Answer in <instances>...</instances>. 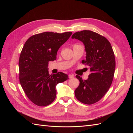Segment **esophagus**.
Returning <instances> with one entry per match:
<instances>
[{
	"label": "esophagus",
	"instance_id": "esophagus-1",
	"mask_svg": "<svg viewBox=\"0 0 133 133\" xmlns=\"http://www.w3.org/2000/svg\"><path fill=\"white\" fill-rule=\"evenodd\" d=\"M69 77L70 79H73L74 78V74H69Z\"/></svg>",
	"mask_w": 133,
	"mask_h": 133
}]
</instances>
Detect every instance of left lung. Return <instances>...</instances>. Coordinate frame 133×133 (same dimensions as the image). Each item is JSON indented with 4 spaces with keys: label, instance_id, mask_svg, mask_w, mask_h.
<instances>
[{
    "label": "left lung",
    "instance_id": "left-lung-1",
    "mask_svg": "<svg viewBox=\"0 0 133 133\" xmlns=\"http://www.w3.org/2000/svg\"><path fill=\"white\" fill-rule=\"evenodd\" d=\"M71 38L83 43L87 53L82 63L91 72L87 80L76 75L80 83L75 95L80 102L90 105L101 99L109 89L115 69L114 53L107 38L91 30L76 32Z\"/></svg>",
    "mask_w": 133,
    "mask_h": 133
}]
</instances>
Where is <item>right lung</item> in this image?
I'll list each match as a JSON object with an SVG mask.
<instances>
[{"label":"right lung","instance_id":"1","mask_svg":"<svg viewBox=\"0 0 133 133\" xmlns=\"http://www.w3.org/2000/svg\"><path fill=\"white\" fill-rule=\"evenodd\" d=\"M71 34L44 32L31 36L24 45L19 60V81L27 97L35 105H49L56 98L57 84L69 79L62 72L49 75L48 66L49 62L57 59L59 48Z\"/></svg>","mask_w":133,"mask_h":133}]
</instances>
